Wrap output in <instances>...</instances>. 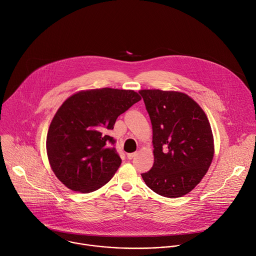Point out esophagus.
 <instances>
[{"instance_id":"esophagus-1","label":"esophagus","mask_w":256,"mask_h":256,"mask_svg":"<svg viewBox=\"0 0 256 256\" xmlns=\"http://www.w3.org/2000/svg\"><path fill=\"white\" fill-rule=\"evenodd\" d=\"M136 155V152H134V153H130V154H128V155H126V157H128V160H132Z\"/></svg>"}]
</instances>
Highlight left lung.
<instances>
[{
    "label": "left lung",
    "mask_w": 256,
    "mask_h": 256,
    "mask_svg": "<svg viewBox=\"0 0 256 256\" xmlns=\"http://www.w3.org/2000/svg\"><path fill=\"white\" fill-rule=\"evenodd\" d=\"M138 93L151 120L154 146V165L142 177L162 196H184L200 184L212 160L214 138L208 118L184 93Z\"/></svg>",
    "instance_id": "left-lung-1"
}]
</instances>
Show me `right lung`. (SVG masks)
I'll use <instances>...</instances> for the list:
<instances>
[{
	"instance_id": "right-lung-1",
	"label": "right lung",
	"mask_w": 256,
	"mask_h": 256,
	"mask_svg": "<svg viewBox=\"0 0 256 256\" xmlns=\"http://www.w3.org/2000/svg\"><path fill=\"white\" fill-rule=\"evenodd\" d=\"M140 100L132 90L82 91L68 98L48 132V157L56 176L72 190L88 194L102 188L122 164L108 136L116 118Z\"/></svg>"
}]
</instances>
